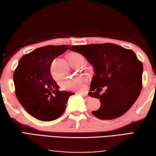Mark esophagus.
<instances>
[{
  "instance_id": "esophagus-1",
  "label": "esophagus",
  "mask_w": 156,
  "mask_h": 156,
  "mask_svg": "<svg viewBox=\"0 0 156 156\" xmlns=\"http://www.w3.org/2000/svg\"><path fill=\"white\" fill-rule=\"evenodd\" d=\"M81 95H82V96H83V98H84L86 100H88V99H89V98H90V97L88 96V94H85V93H81Z\"/></svg>"
}]
</instances>
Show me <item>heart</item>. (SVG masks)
<instances>
[{"instance_id":"b5f03b06","label":"heart","mask_w":156,"mask_h":156,"mask_svg":"<svg viewBox=\"0 0 156 156\" xmlns=\"http://www.w3.org/2000/svg\"><path fill=\"white\" fill-rule=\"evenodd\" d=\"M83 59V56L79 53H72L69 56V61H78ZM85 82V79L83 77H78L70 79L64 81L63 88L66 90H74V91H81L83 89V84Z\"/></svg>"}]
</instances>
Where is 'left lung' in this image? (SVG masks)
I'll list each match as a JSON object with an SVG mask.
<instances>
[{"mask_svg":"<svg viewBox=\"0 0 156 156\" xmlns=\"http://www.w3.org/2000/svg\"><path fill=\"white\" fill-rule=\"evenodd\" d=\"M69 49L83 55L94 68L88 95L100 99V107L92 114L112 120L128 111L142 88L143 64L135 52L113 43L75 45ZM105 86L107 89L100 94Z\"/></svg>","mask_w":156,"mask_h":156,"instance_id":"left-lung-1","label":"left lung"}]
</instances>
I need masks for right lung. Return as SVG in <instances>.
Here are the masks:
<instances>
[{"label": "right lung", "mask_w": 156, "mask_h": 156, "mask_svg": "<svg viewBox=\"0 0 156 156\" xmlns=\"http://www.w3.org/2000/svg\"><path fill=\"white\" fill-rule=\"evenodd\" d=\"M70 45H48L23 55L14 72L15 94L19 102L31 116L42 121H51L63 114L70 95L59 90L50 67L54 59Z\"/></svg>", "instance_id": "add662e5"}]
</instances>
